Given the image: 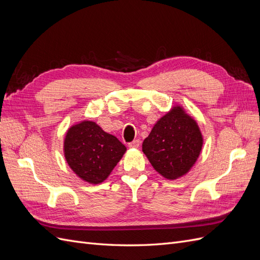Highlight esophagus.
<instances>
[{
	"label": "esophagus",
	"instance_id": "1",
	"mask_svg": "<svg viewBox=\"0 0 260 260\" xmlns=\"http://www.w3.org/2000/svg\"><path fill=\"white\" fill-rule=\"evenodd\" d=\"M140 140H133L132 142H130L129 144H128V146L129 147H133V148H138L139 146H140Z\"/></svg>",
	"mask_w": 260,
	"mask_h": 260
}]
</instances>
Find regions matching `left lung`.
Segmentation results:
<instances>
[{"label":"left lung","instance_id":"obj_1","mask_svg":"<svg viewBox=\"0 0 260 260\" xmlns=\"http://www.w3.org/2000/svg\"><path fill=\"white\" fill-rule=\"evenodd\" d=\"M203 137L196 121L176 106L156 122L142 151L154 169L167 179L185 175L199 158Z\"/></svg>","mask_w":260,"mask_h":260}]
</instances>
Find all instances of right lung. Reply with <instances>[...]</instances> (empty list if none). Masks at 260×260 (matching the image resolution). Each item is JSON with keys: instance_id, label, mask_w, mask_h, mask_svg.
Instances as JSON below:
<instances>
[{"instance_id": "right-lung-1", "label": "right lung", "mask_w": 260, "mask_h": 260, "mask_svg": "<svg viewBox=\"0 0 260 260\" xmlns=\"http://www.w3.org/2000/svg\"><path fill=\"white\" fill-rule=\"evenodd\" d=\"M116 137L93 121H82L67 132L65 158L76 174L89 183L98 184L109 176L125 152Z\"/></svg>"}]
</instances>
